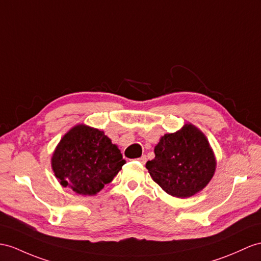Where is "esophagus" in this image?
<instances>
[{"label":"esophagus","instance_id":"obj_1","mask_svg":"<svg viewBox=\"0 0 261 261\" xmlns=\"http://www.w3.org/2000/svg\"><path fill=\"white\" fill-rule=\"evenodd\" d=\"M137 161H138V162H141L142 164H145V163H146V161H147V158H146V156H145V155H143L142 157H139Z\"/></svg>","mask_w":261,"mask_h":261}]
</instances>
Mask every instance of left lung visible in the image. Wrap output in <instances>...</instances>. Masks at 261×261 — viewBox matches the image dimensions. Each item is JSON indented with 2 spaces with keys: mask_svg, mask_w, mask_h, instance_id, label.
<instances>
[{
  "mask_svg": "<svg viewBox=\"0 0 261 261\" xmlns=\"http://www.w3.org/2000/svg\"><path fill=\"white\" fill-rule=\"evenodd\" d=\"M155 158L146 163L151 178L167 194L187 198L213 178L216 160L207 138L192 124L164 135L155 146Z\"/></svg>",
  "mask_w": 261,
  "mask_h": 261,
  "instance_id": "obj_1",
  "label": "left lung"
}]
</instances>
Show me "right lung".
<instances>
[{"mask_svg":"<svg viewBox=\"0 0 261 261\" xmlns=\"http://www.w3.org/2000/svg\"><path fill=\"white\" fill-rule=\"evenodd\" d=\"M116 145L104 132L85 125L73 127L61 139L52 167L61 185L92 196L110 184L125 164Z\"/></svg>","mask_w":261,"mask_h":261,"instance_id":"obj_1","label":"right lung"}]
</instances>
